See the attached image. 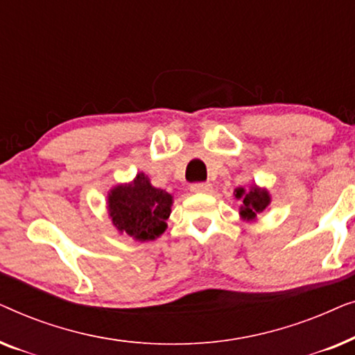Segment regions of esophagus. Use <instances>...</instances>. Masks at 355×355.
Masks as SVG:
<instances>
[{
  "mask_svg": "<svg viewBox=\"0 0 355 355\" xmlns=\"http://www.w3.org/2000/svg\"><path fill=\"white\" fill-rule=\"evenodd\" d=\"M192 192H211L210 182H193L191 186Z\"/></svg>",
  "mask_w": 355,
  "mask_h": 355,
  "instance_id": "obj_1",
  "label": "esophagus"
}]
</instances>
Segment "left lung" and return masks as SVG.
Returning <instances> with one entry per match:
<instances>
[{
	"label": "left lung",
	"mask_w": 355,
	"mask_h": 355,
	"mask_svg": "<svg viewBox=\"0 0 355 355\" xmlns=\"http://www.w3.org/2000/svg\"><path fill=\"white\" fill-rule=\"evenodd\" d=\"M236 197L242 200L241 215L247 218V220L255 218L259 213L263 211L270 203L268 192L260 191L259 187H252L250 191H244L242 187L236 189Z\"/></svg>",
	"instance_id": "8db88e82"
}]
</instances>
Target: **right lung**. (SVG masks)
<instances>
[{
	"label": "right lung",
	"instance_id": "right-lung-1",
	"mask_svg": "<svg viewBox=\"0 0 355 355\" xmlns=\"http://www.w3.org/2000/svg\"><path fill=\"white\" fill-rule=\"evenodd\" d=\"M173 197L153 187L144 173L134 182L118 186L108 197V210L113 225L121 232L139 241H153L166 230Z\"/></svg>",
	"mask_w": 355,
	"mask_h": 355
}]
</instances>
